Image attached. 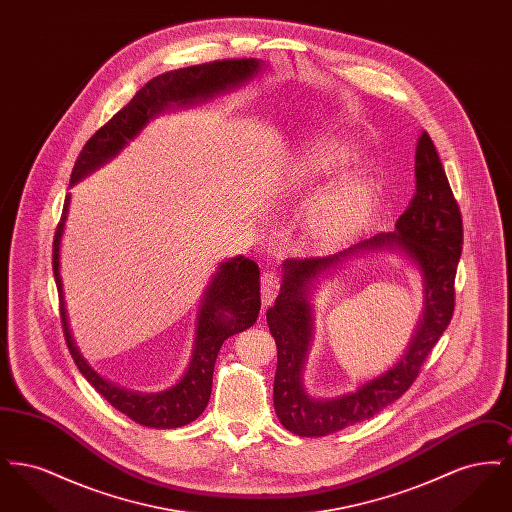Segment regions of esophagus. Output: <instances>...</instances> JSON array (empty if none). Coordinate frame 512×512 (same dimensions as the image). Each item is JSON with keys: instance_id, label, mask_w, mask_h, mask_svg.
<instances>
[{"instance_id": "1", "label": "esophagus", "mask_w": 512, "mask_h": 512, "mask_svg": "<svg viewBox=\"0 0 512 512\" xmlns=\"http://www.w3.org/2000/svg\"><path fill=\"white\" fill-rule=\"evenodd\" d=\"M280 290V276L274 270H265L261 276V297H263V307H268L276 293Z\"/></svg>"}]
</instances>
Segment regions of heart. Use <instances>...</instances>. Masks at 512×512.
Masks as SVG:
<instances>
[{"label": "heart", "instance_id": "1", "mask_svg": "<svg viewBox=\"0 0 512 512\" xmlns=\"http://www.w3.org/2000/svg\"><path fill=\"white\" fill-rule=\"evenodd\" d=\"M359 157L355 140L343 134L320 136L299 147L276 172L272 190L290 195L345 171ZM376 203V184L366 174H351L318 194L307 211L311 236L322 247L349 244L370 219Z\"/></svg>", "mask_w": 512, "mask_h": 512}]
</instances>
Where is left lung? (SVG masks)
<instances>
[{
    "instance_id": "8db88e82",
    "label": "left lung",
    "mask_w": 512,
    "mask_h": 512,
    "mask_svg": "<svg viewBox=\"0 0 512 512\" xmlns=\"http://www.w3.org/2000/svg\"><path fill=\"white\" fill-rule=\"evenodd\" d=\"M416 194L395 222V232L376 234L330 257L286 259L282 286L267 311L268 330L276 341L274 411L282 426L301 438H320L380 413L413 386L420 366L449 326L455 309V274L463 251V219L438 151L422 132L414 155ZM390 248L401 250L421 270L425 311L404 357L384 375L351 394L315 400L302 386V366L312 340L310 288L320 273L351 256Z\"/></svg>"
}]
</instances>
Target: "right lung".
<instances>
[{"label":"right lung","instance_id":"1","mask_svg":"<svg viewBox=\"0 0 512 512\" xmlns=\"http://www.w3.org/2000/svg\"><path fill=\"white\" fill-rule=\"evenodd\" d=\"M263 63L259 59H222L213 63L194 65L178 71L159 74L149 80L136 96L124 105L113 119L105 122L98 132L82 147L73 174L71 186L88 174L98 171L101 165L121 153L122 147L134 140L153 117L169 111L172 107H190L217 94L240 88L253 76L261 73ZM71 194L65 197L63 215L55 230L53 240V276L59 292V311L67 347L82 376L122 414L147 428H180L190 424L205 411L211 388L213 368L217 363L220 347L230 336L244 332L255 324L261 311V282L259 267L255 261L242 255L220 263L217 274L211 278L203 293L197 326H195L194 353L186 374L176 386L157 393H138L124 390L121 386L105 380L88 365L76 347L69 326V315L65 307L63 282L59 272L61 238L69 215Z\"/></svg>","mask_w":512,"mask_h":512}]
</instances>
